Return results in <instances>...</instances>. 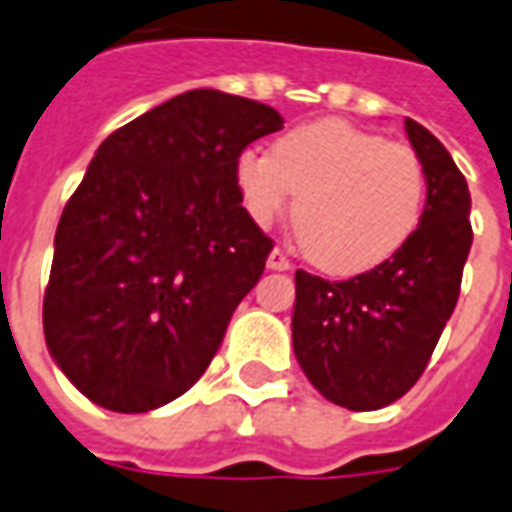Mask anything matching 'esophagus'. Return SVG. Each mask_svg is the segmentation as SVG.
Here are the masks:
<instances>
[{
  "mask_svg": "<svg viewBox=\"0 0 512 512\" xmlns=\"http://www.w3.org/2000/svg\"><path fill=\"white\" fill-rule=\"evenodd\" d=\"M267 267L275 269V272H288V269H293V264H291V259H288L283 251H280V248H275V251L269 253Z\"/></svg>",
  "mask_w": 512,
  "mask_h": 512,
  "instance_id": "esophagus-1",
  "label": "esophagus"
}]
</instances>
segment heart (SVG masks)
Listing matches in <instances>:
<instances>
[{
	"mask_svg": "<svg viewBox=\"0 0 512 512\" xmlns=\"http://www.w3.org/2000/svg\"><path fill=\"white\" fill-rule=\"evenodd\" d=\"M237 186L253 221L293 205L304 251L331 275H358L398 253L422 221L427 168L417 149L344 120L288 130L272 154L237 157Z\"/></svg>",
	"mask_w": 512,
	"mask_h": 512,
	"instance_id": "obj_1",
	"label": "heart"
}]
</instances>
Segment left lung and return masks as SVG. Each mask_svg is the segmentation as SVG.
Instances as JSON below:
<instances>
[{"label":"left lung","instance_id":"obj_1","mask_svg":"<svg viewBox=\"0 0 512 512\" xmlns=\"http://www.w3.org/2000/svg\"><path fill=\"white\" fill-rule=\"evenodd\" d=\"M406 133L427 168L417 232L350 280L296 272V360L320 395L350 411L390 406L417 384L457 307L473 245L465 176L430 130L406 117Z\"/></svg>","mask_w":512,"mask_h":512}]
</instances>
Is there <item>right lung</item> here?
<instances>
[{
	"instance_id": "1",
	"label": "right lung",
	"mask_w": 512,
	"mask_h": 512,
	"mask_svg": "<svg viewBox=\"0 0 512 512\" xmlns=\"http://www.w3.org/2000/svg\"><path fill=\"white\" fill-rule=\"evenodd\" d=\"M280 128L272 106L202 87L98 146L42 307L47 350L93 403L144 414L211 366L275 245L243 208L237 157Z\"/></svg>"
}]
</instances>
